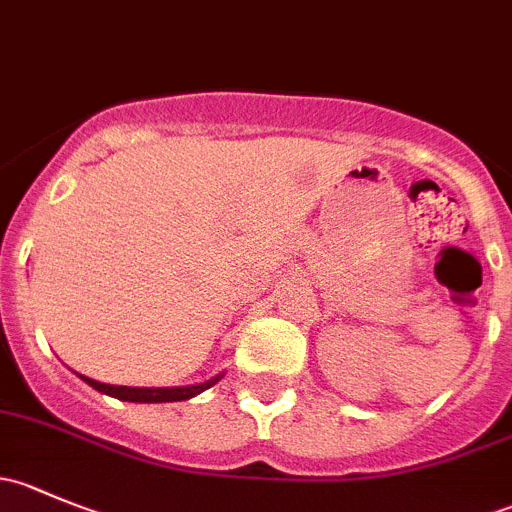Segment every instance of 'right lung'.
Here are the masks:
<instances>
[{
    "label": "right lung",
    "instance_id": "1",
    "mask_svg": "<svg viewBox=\"0 0 512 512\" xmlns=\"http://www.w3.org/2000/svg\"><path fill=\"white\" fill-rule=\"evenodd\" d=\"M225 371L215 374L213 379L200 381V384H190V386H113V384H101V381L89 379V376H81L89 386H94L96 391L101 394L113 396V399L121 401H133V404H168V401H188L193 396L203 394L205 389L218 384L223 379Z\"/></svg>",
    "mask_w": 512,
    "mask_h": 512
}]
</instances>
